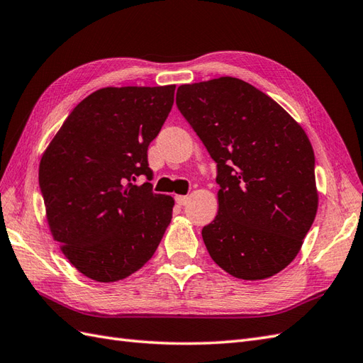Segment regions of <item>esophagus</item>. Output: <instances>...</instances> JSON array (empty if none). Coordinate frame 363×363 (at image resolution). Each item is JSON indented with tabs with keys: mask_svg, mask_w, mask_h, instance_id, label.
<instances>
[{
	"mask_svg": "<svg viewBox=\"0 0 363 363\" xmlns=\"http://www.w3.org/2000/svg\"><path fill=\"white\" fill-rule=\"evenodd\" d=\"M176 202L179 203V206H187V202H189V196H176Z\"/></svg>",
	"mask_w": 363,
	"mask_h": 363,
	"instance_id": "obj_1",
	"label": "esophagus"
}]
</instances>
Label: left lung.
I'll use <instances>...</instances> for the list:
<instances>
[{"label": "left lung", "instance_id": "obj_1", "mask_svg": "<svg viewBox=\"0 0 363 363\" xmlns=\"http://www.w3.org/2000/svg\"><path fill=\"white\" fill-rule=\"evenodd\" d=\"M176 104L218 164L219 211L202 228L211 259L244 281L282 272L301 252L319 203L305 130L233 77L182 84Z\"/></svg>", "mask_w": 363, "mask_h": 363}]
</instances>
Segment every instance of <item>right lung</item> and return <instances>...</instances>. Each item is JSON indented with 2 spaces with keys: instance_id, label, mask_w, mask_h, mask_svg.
I'll return each mask as SVG.
<instances>
[{
  "instance_id": "add662e5",
  "label": "right lung",
  "mask_w": 363,
  "mask_h": 363,
  "mask_svg": "<svg viewBox=\"0 0 363 363\" xmlns=\"http://www.w3.org/2000/svg\"><path fill=\"white\" fill-rule=\"evenodd\" d=\"M176 86L104 87L82 99L40 162L50 233L79 273L116 282L150 261L174 199L156 194L147 150L169 116Z\"/></svg>"
}]
</instances>
